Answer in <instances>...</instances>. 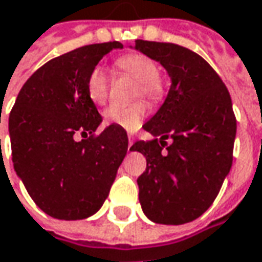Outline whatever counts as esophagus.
<instances>
[{"label": "esophagus", "instance_id": "1", "mask_svg": "<svg viewBox=\"0 0 262 262\" xmlns=\"http://www.w3.org/2000/svg\"><path fill=\"white\" fill-rule=\"evenodd\" d=\"M133 143H134V138L129 136V137H128V147H129V149L133 147Z\"/></svg>", "mask_w": 262, "mask_h": 262}]
</instances>
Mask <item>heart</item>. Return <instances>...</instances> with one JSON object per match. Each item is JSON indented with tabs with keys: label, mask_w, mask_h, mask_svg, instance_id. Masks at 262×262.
Listing matches in <instances>:
<instances>
[{
	"label": "heart",
	"mask_w": 262,
	"mask_h": 262,
	"mask_svg": "<svg viewBox=\"0 0 262 262\" xmlns=\"http://www.w3.org/2000/svg\"><path fill=\"white\" fill-rule=\"evenodd\" d=\"M119 72L137 79L134 97H144L151 103H158L165 94V82L159 75V68L155 60L141 53H128L116 59ZM86 93L90 100L103 106L109 98V79L101 68H94L86 79ZM147 116L144 101H136L129 106H111L104 112L106 122L118 125L128 131H136Z\"/></svg>",
	"instance_id": "heart-1"
}]
</instances>
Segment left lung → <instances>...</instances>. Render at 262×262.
<instances>
[{
    "label": "left lung",
    "mask_w": 262,
    "mask_h": 262,
    "mask_svg": "<svg viewBox=\"0 0 262 262\" xmlns=\"http://www.w3.org/2000/svg\"><path fill=\"white\" fill-rule=\"evenodd\" d=\"M136 50L159 61L172 82L161 109L143 125L159 138L131 147L147 161L137 180L140 203L153 223H190L212 205L231 168L236 116L229 90L186 47L137 39Z\"/></svg>",
    "instance_id": "8db88e82"
}]
</instances>
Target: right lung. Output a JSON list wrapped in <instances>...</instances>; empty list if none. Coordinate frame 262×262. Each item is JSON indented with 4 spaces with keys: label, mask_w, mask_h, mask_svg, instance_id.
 I'll return each mask as SVG.
<instances>
[{
    "label": "right lung",
    "mask_w": 262,
    "mask_h": 262,
    "mask_svg": "<svg viewBox=\"0 0 262 262\" xmlns=\"http://www.w3.org/2000/svg\"><path fill=\"white\" fill-rule=\"evenodd\" d=\"M122 47L118 41L91 44L47 61L21 86L10 112L14 171L33 202L53 218L96 214L126 155L124 128L112 124L96 134L101 115L86 93L90 72Z\"/></svg>",
    "instance_id": "add662e5"
}]
</instances>
